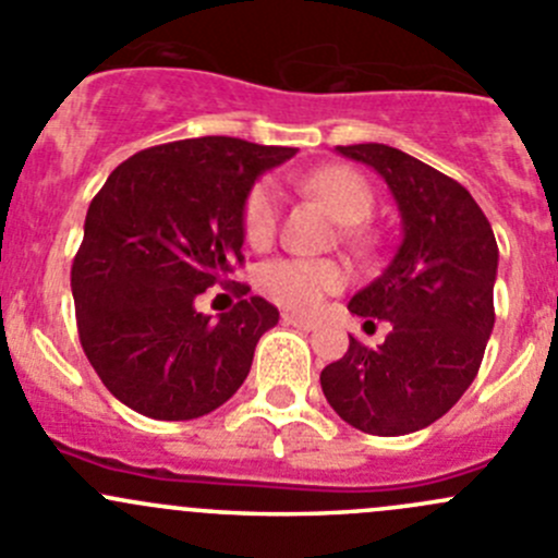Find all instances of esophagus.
Wrapping results in <instances>:
<instances>
[{
	"mask_svg": "<svg viewBox=\"0 0 558 558\" xmlns=\"http://www.w3.org/2000/svg\"><path fill=\"white\" fill-rule=\"evenodd\" d=\"M283 324H291V327L300 329H316L318 322L313 316H300V313H283Z\"/></svg>",
	"mask_w": 558,
	"mask_h": 558,
	"instance_id": "obj_1",
	"label": "esophagus"
}]
</instances>
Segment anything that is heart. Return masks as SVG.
<instances>
[{
	"label": "heart",
	"mask_w": 558,
	"mask_h": 558,
	"mask_svg": "<svg viewBox=\"0 0 558 558\" xmlns=\"http://www.w3.org/2000/svg\"><path fill=\"white\" fill-rule=\"evenodd\" d=\"M307 193L324 202L329 213L345 226H356L371 215L373 191L365 177L345 166H327L302 177ZM280 187L275 180H258L242 202L240 226L242 236L251 247L272 245L280 223ZM345 286V272L335 262H313V258H275L258 269V289L275 305L289 311L307 313Z\"/></svg>",
	"instance_id": "1"
}]
</instances>
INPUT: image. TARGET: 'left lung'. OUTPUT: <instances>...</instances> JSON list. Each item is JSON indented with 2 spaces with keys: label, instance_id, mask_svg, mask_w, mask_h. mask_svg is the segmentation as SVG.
Listing matches in <instances>:
<instances>
[{
  "label": "left lung",
  "instance_id": "obj_1",
  "mask_svg": "<svg viewBox=\"0 0 558 558\" xmlns=\"http://www.w3.org/2000/svg\"><path fill=\"white\" fill-rule=\"evenodd\" d=\"M338 153L384 177L403 240L389 267L349 302L354 316L392 329L378 349L349 338V351L322 371L324 398L362 434H414L445 416L477 376L496 322L499 247L461 182L387 144Z\"/></svg>",
  "mask_w": 558,
  "mask_h": 558
}]
</instances>
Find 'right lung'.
Returning <instances> with one entry per match:
<instances>
[{
	"instance_id": "obj_1",
	"label": "right lung",
	"mask_w": 558,
	"mask_h": 558,
	"mask_svg": "<svg viewBox=\"0 0 558 558\" xmlns=\"http://www.w3.org/2000/svg\"><path fill=\"white\" fill-rule=\"evenodd\" d=\"M294 153L204 135L111 171L86 209L70 286L81 349L113 398L153 420H196L242 387L278 307L245 283L218 322L193 302L245 262L242 202Z\"/></svg>"
}]
</instances>
